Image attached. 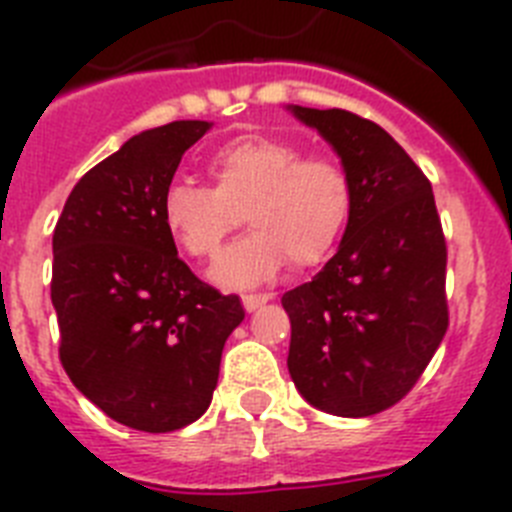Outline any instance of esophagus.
Listing matches in <instances>:
<instances>
[{"instance_id": "1", "label": "esophagus", "mask_w": 512, "mask_h": 512, "mask_svg": "<svg viewBox=\"0 0 512 512\" xmlns=\"http://www.w3.org/2000/svg\"><path fill=\"white\" fill-rule=\"evenodd\" d=\"M270 299H273V293H247V296H242V304L247 311H255L262 304H268Z\"/></svg>"}]
</instances>
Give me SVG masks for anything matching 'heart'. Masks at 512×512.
<instances>
[{
    "instance_id": "obj_1",
    "label": "heart",
    "mask_w": 512,
    "mask_h": 512,
    "mask_svg": "<svg viewBox=\"0 0 512 512\" xmlns=\"http://www.w3.org/2000/svg\"><path fill=\"white\" fill-rule=\"evenodd\" d=\"M213 188L170 182L159 213L172 242L193 260H213L242 213L255 231L213 268V281L250 288L291 260L311 268L335 250L353 213V180L332 154H304L296 141L244 136L208 159Z\"/></svg>"
}]
</instances>
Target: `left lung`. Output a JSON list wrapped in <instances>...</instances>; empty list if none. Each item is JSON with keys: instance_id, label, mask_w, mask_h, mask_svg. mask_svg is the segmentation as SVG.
<instances>
[{"instance_id": "left-lung-1", "label": "left lung", "mask_w": 512, "mask_h": 512, "mask_svg": "<svg viewBox=\"0 0 512 512\" xmlns=\"http://www.w3.org/2000/svg\"><path fill=\"white\" fill-rule=\"evenodd\" d=\"M293 113L335 146L355 198L337 255L283 293L288 373L317 410L379 415L410 394L448 330L441 216L430 180L384 128L340 108Z\"/></svg>"}]
</instances>
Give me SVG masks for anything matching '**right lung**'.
<instances>
[{
  "instance_id": "1",
  "label": "right lung",
  "mask_w": 512,
  "mask_h": 512,
  "mask_svg": "<svg viewBox=\"0 0 512 512\" xmlns=\"http://www.w3.org/2000/svg\"><path fill=\"white\" fill-rule=\"evenodd\" d=\"M211 128L172 121L128 139L74 185L53 229L51 301L71 384L115 422L170 433L213 399L239 296L203 283L162 224L164 188Z\"/></svg>"
}]
</instances>
